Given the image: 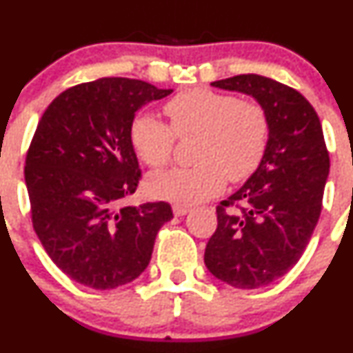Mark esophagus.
Returning a JSON list of instances; mask_svg holds the SVG:
<instances>
[{
	"instance_id": "obj_1",
	"label": "esophagus",
	"mask_w": 353,
	"mask_h": 353,
	"mask_svg": "<svg viewBox=\"0 0 353 353\" xmlns=\"http://www.w3.org/2000/svg\"><path fill=\"white\" fill-rule=\"evenodd\" d=\"M190 206H186V205H179V203H174L172 205V212H174V215L176 216H183V215H186L188 212H190Z\"/></svg>"
}]
</instances>
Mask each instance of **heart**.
Here are the masks:
<instances>
[{
    "label": "heart",
    "mask_w": 353,
    "mask_h": 353,
    "mask_svg": "<svg viewBox=\"0 0 353 353\" xmlns=\"http://www.w3.org/2000/svg\"><path fill=\"white\" fill-rule=\"evenodd\" d=\"M170 126L152 114H138L130 138L140 159L152 170L172 160L176 137L198 134L193 160L155 177L150 190L155 196L194 205L219 194L230 183H243L258 170L270 141V117L254 101L208 88H193L174 95L163 105Z\"/></svg>",
    "instance_id": "heart-1"
}]
</instances>
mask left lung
I'll use <instances>...</instances> for the list:
<instances>
[{
  "mask_svg": "<svg viewBox=\"0 0 353 353\" xmlns=\"http://www.w3.org/2000/svg\"><path fill=\"white\" fill-rule=\"evenodd\" d=\"M212 85L252 95L268 112L270 141L258 170L216 206L205 265L230 287H265L294 268L318 225L330 172L323 128L304 95L272 78Z\"/></svg>",
  "mask_w": 353,
  "mask_h": 353,
  "instance_id": "obj_1",
  "label": "left lung"
}]
</instances>
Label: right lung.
Listing matches in <instances>:
<instances>
[{
    "label": "right lung",
    "mask_w": 353,
    "mask_h": 353,
    "mask_svg": "<svg viewBox=\"0 0 353 353\" xmlns=\"http://www.w3.org/2000/svg\"><path fill=\"white\" fill-rule=\"evenodd\" d=\"M170 92L99 78L59 94L39 121L25 159L32 225L54 265L81 285L110 290L138 279L172 219L165 201L123 205L141 179L134 112Z\"/></svg>",
    "instance_id": "add662e5"
}]
</instances>
